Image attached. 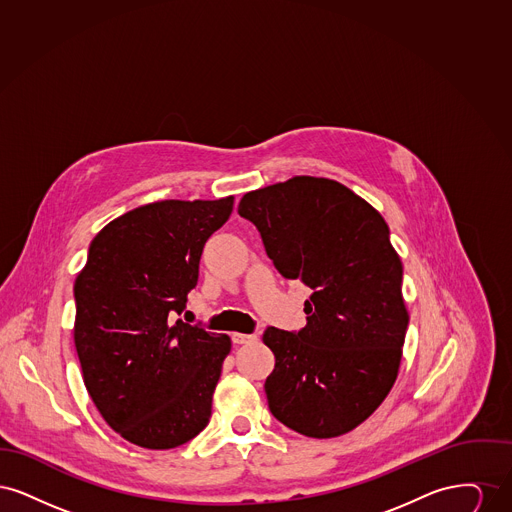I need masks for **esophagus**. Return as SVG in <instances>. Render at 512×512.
Returning <instances> with one entry per match:
<instances>
[{
  "mask_svg": "<svg viewBox=\"0 0 512 512\" xmlns=\"http://www.w3.org/2000/svg\"><path fill=\"white\" fill-rule=\"evenodd\" d=\"M255 340H257L255 334H240V332H234V334H232V341H234L236 345H244V343H251V341Z\"/></svg>",
  "mask_w": 512,
  "mask_h": 512,
  "instance_id": "esophagus-1",
  "label": "esophagus"
}]
</instances>
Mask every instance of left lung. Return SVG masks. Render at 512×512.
I'll return each instance as SVG.
<instances>
[{
    "label": "left lung",
    "instance_id": "8db88e82",
    "mask_svg": "<svg viewBox=\"0 0 512 512\" xmlns=\"http://www.w3.org/2000/svg\"><path fill=\"white\" fill-rule=\"evenodd\" d=\"M238 213L257 226L276 270L313 290L305 328L263 334L276 357L265 382L270 413L307 438L351 432L395 384L409 324L386 220L315 176L247 192Z\"/></svg>",
    "mask_w": 512,
    "mask_h": 512
}]
</instances>
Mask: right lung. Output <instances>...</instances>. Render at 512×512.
<instances>
[{"mask_svg":"<svg viewBox=\"0 0 512 512\" xmlns=\"http://www.w3.org/2000/svg\"><path fill=\"white\" fill-rule=\"evenodd\" d=\"M234 195L165 199L101 228L74 282V345L103 420L146 449L194 439L211 418L232 341L182 322L205 242Z\"/></svg>","mask_w":512,"mask_h":512,"instance_id":"add662e5","label":"right lung"}]
</instances>
